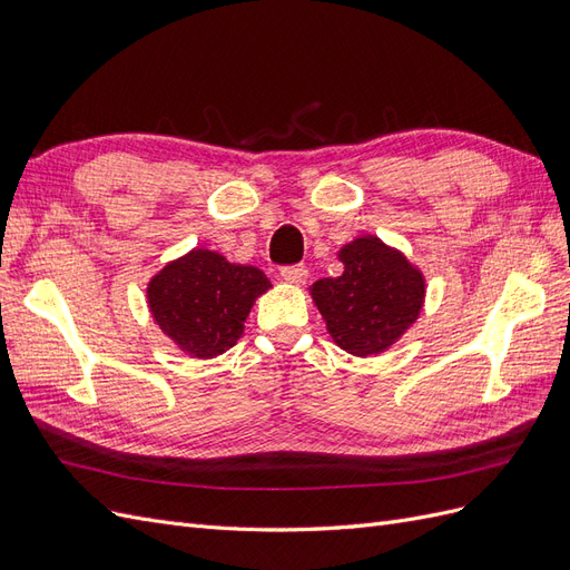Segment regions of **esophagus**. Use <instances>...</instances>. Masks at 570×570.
Returning <instances> with one entry per match:
<instances>
[{"label": "esophagus", "instance_id": "1", "mask_svg": "<svg viewBox=\"0 0 570 570\" xmlns=\"http://www.w3.org/2000/svg\"><path fill=\"white\" fill-rule=\"evenodd\" d=\"M281 275H283L285 283L302 285V283H306V278H308V268L302 266V264H297V266H283V268H281Z\"/></svg>", "mask_w": 570, "mask_h": 570}]
</instances>
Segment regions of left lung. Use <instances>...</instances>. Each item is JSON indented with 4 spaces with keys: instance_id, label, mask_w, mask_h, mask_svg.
<instances>
[{
    "instance_id": "1",
    "label": "left lung",
    "mask_w": 570,
    "mask_h": 570,
    "mask_svg": "<svg viewBox=\"0 0 570 570\" xmlns=\"http://www.w3.org/2000/svg\"><path fill=\"white\" fill-rule=\"evenodd\" d=\"M337 256L342 275L316 281L312 299L340 350L354 356L383 354L421 316L423 273L375 235L352 239Z\"/></svg>"
}]
</instances>
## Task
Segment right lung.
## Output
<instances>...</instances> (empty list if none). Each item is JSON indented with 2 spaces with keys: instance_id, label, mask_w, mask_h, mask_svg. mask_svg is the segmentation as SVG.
Listing matches in <instances>:
<instances>
[{
  "instance_id": "add662e5",
  "label": "right lung",
  "mask_w": 570,
  "mask_h": 570,
  "mask_svg": "<svg viewBox=\"0 0 570 570\" xmlns=\"http://www.w3.org/2000/svg\"><path fill=\"white\" fill-rule=\"evenodd\" d=\"M268 287L256 266L230 264L223 254L197 247L154 275L147 304L161 333L185 354L214 358L243 337L256 297Z\"/></svg>"
}]
</instances>
